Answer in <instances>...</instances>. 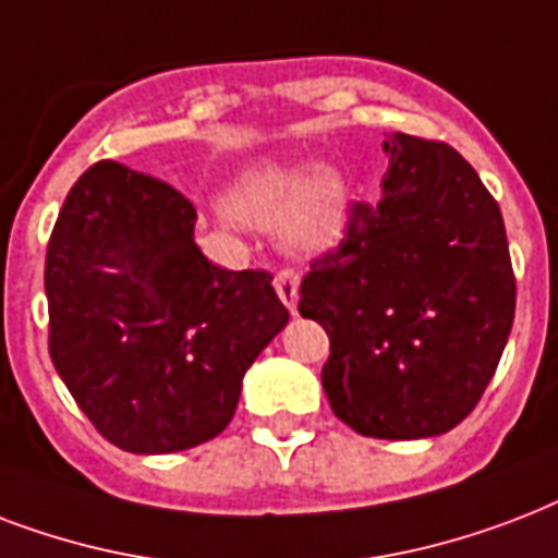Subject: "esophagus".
Returning a JSON list of instances; mask_svg holds the SVG:
<instances>
[{
  "instance_id": "1",
  "label": "esophagus",
  "mask_w": 558,
  "mask_h": 558,
  "mask_svg": "<svg viewBox=\"0 0 558 558\" xmlns=\"http://www.w3.org/2000/svg\"><path fill=\"white\" fill-rule=\"evenodd\" d=\"M274 288L279 293V300L291 311H296V300H300V274L293 267H282L274 279Z\"/></svg>"
}]
</instances>
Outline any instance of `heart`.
I'll return each instance as SVG.
<instances>
[{
  "mask_svg": "<svg viewBox=\"0 0 558 558\" xmlns=\"http://www.w3.org/2000/svg\"><path fill=\"white\" fill-rule=\"evenodd\" d=\"M230 209L262 230H284L302 250L328 247L340 232V185L326 171L267 162L241 177Z\"/></svg>",
  "mask_w": 558,
  "mask_h": 558,
  "instance_id": "heart-1",
  "label": "heart"
}]
</instances>
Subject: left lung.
Segmentation results:
<instances>
[{"label": "left lung", "mask_w": 558, "mask_h": 558, "mask_svg": "<svg viewBox=\"0 0 558 558\" xmlns=\"http://www.w3.org/2000/svg\"><path fill=\"white\" fill-rule=\"evenodd\" d=\"M381 201L352 203L347 239L311 262L300 314L326 328L323 390L375 439L463 422L515 317L507 230L489 189L445 142L392 133Z\"/></svg>", "instance_id": "1"}]
</instances>
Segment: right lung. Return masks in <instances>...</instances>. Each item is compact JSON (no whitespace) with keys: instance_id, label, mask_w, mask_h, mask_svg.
<instances>
[{"instance_id":"right-lung-1","label":"right lung","mask_w":558,"mask_h":558,"mask_svg":"<svg viewBox=\"0 0 558 558\" xmlns=\"http://www.w3.org/2000/svg\"><path fill=\"white\" fill-rule=\"evenodd\" d=\"M194 223L177 189L104 159L51 230V364L95 430L131 454L218 436L244 373L288 326L274 276L211 265Z\"/></svg>"}]
</instances>
